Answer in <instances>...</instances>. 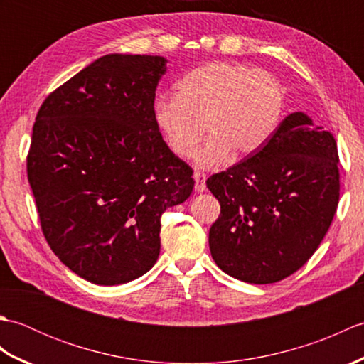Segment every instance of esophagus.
Wrapping results in <instances>:
<instances>
[{
	"instance_id": "1",
	"label": "esophagus",
	"mask_w": 364,
	"mask_h": 364,
	"mask_svg": "<svg viewBox=\"0 0 364 364\" xmlns=\"http://www.w3.org/2000/svg\"><path fill=\"white\" fill-rule=\"evenodd\" d=\"M194 180H196V192L206 191V175L205 173L197 172L194 175Z\"/></svg>"
}]
</instances>
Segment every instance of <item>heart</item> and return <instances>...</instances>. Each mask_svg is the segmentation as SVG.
<instances>
[{
	"mask_svg": "<svg viewBox=\"0 0 364 364\" xmlns=\"http://www.w3.org/2000/svg\"><path fill=\"white\" fill-rule=\"evenodd\" d=\"M284 89L274 75L231 64H205L184 75L175 98L154 103V122L164 142L183 159L198 151V166L215 167L258 151L282 119ZM205 128L203 129V127Z\"/></svg>",
	"mask_w": 364,
	"mask_h": 364,
	"instance_id": "b5f03b06",
	"label": "heart"
}]
</instances>
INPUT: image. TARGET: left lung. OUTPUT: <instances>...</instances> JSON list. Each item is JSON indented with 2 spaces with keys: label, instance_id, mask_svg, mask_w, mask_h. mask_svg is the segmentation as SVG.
Segmentation results:
<instances>
[{
  "label": "left lung",
  "instance_id": "left-lung-1",
  "mask_svg": "<svg viewBox=\"0 0 364 364\" xmlns=\"http://www.w3.org/2000/svg\"><path fill=\"white\" fill-rule=\"evenodd\" d=\"M333 134L305 112L286 117L269 141L206 186L220 203L210 228L223 272L255 284L280 282L318 250L339 202Z\"/></svg>",
  "mask_w": 364,
  "mask_h": 364
}]
</instances>
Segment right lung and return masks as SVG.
Segmentation results:
<instances>
[{"label":"right lung","instance_id":"add662e5","mask_svg":"<svg viewBox=\"0 0 364 364\" xmlns=\"http://www.w3.org/2000/svg\"><path fill=\"white\" fill-rule=\"evenodd\" d=\"M162 56L106 54L45 98L28 181L46 242L84 280L114 286L154 266L161 215L194 189L154 122Z\"/></svg>","mask_w":364,"mask_h":364}]
</instances>
